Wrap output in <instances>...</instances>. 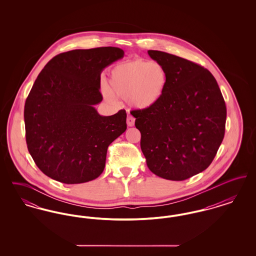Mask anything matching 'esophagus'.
I'll use <instances>...</instances> for the list:
<instances>
[{"mask_svg": "<svg viewBox=\"0 0 256 256\" xmlns=\"http://www.w3.org/2000/svg\"><path fill=\"white\" fill-rule=\"evenodd\" d=\"M134 122H135V119H134V116L132 115H128V118H126V124L128 126H134Z\"/></svg>", "mask_w": 256, "mask_h": 256, "instance_id": "obj_1", "label": "esophagus"}]
</instances>
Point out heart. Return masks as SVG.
I'll use <instances>...</instances> for the list:
<instances>
[{"instance_id": "heart-1", "label": "heart", "mask_w": 256, "mask_h": 256, "mask_svg": "<svg viewBox=\"0 0 256 256\" xmlns=\"http://www.w3.org/2000/svg\"><path fill=\"white\" fill-rule=\"evenodd\" d=\"M169 84L166 68L156 61L134 60L116 65L110 73V86H104V96L113 98L112 91L119 97L128 98L138 110L156 106L164 96Z\"/></svg>"}]
</instances>
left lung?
Returning a JSON list of instances; mask_svg holds the SVG:
<instances>
[{
  "instance_id": "8db88e82",
  "label": "left lung",
  "mask_w": 256,
  "mask_h": 256,
  "mask_svg": "<svg viewBox=\"0 0 256 256\" xmlns=\"http://www.w3.org/2000/svg\"><path fill=\"white\" fill-rule=\"evenodd\" d=\"M169 74L158 104L130 112L141 132L148 169L169 180H185L206 170L215 158L226 130V106L207 69L160 50H148Z\"/></svg>"
}]
</instances>
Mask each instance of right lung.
<instances>
[{
    "label": "right lung",
    "mask_w": 256,
    "mask_h": 256,
    "mask_svg": "<svg viewBox=\"0 0 256 256\" xmlns=\"http://www.w3.org/2000/svg\"><path fill=\"white\" fill-rule=\"evenodd\" d=\"M116 47L73 50L45 65L26 100V141L37 167L50 178L76 184L100 176L108 148L126 130V110L100 116V73L124 58Z\"/></svg>",
    "instance_id": "obj_1"
}]
</instances>
